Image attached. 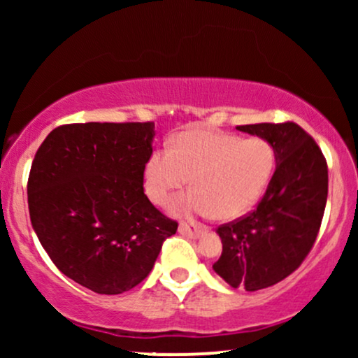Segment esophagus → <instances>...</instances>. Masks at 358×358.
I'll return each mask as SVG.
<instances>
[{"label": "esophagus", "mask_w": 358, "mask_h": 358, "mask_svg": "<svg viewBox=\"0 0 358 358\" xmlns=\"http://www.w3.org/2000/svg\"><path fill=\"white\" fill-rule=\"evenodd\" d=\"M178 231H180V234H183V236L192 237V239H199V237L203 236L208 229L205 227V225H200V224H180Z\"/></svg>", "instance_id": "obj_1"}]
</instances>
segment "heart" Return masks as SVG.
Wrapping results in <instances>:
<instances>
[{"label": "heart", "instance_id": "b5f03b06", "mask_svg": "<svg viewBox=\"0 0 358 358\" xmlns=\"http://www.w3.org/2000/svg\"><path fill=\"white\" fill-rule=\"evenodd\" d=\"M276 166V151L262 138H239L212 129H187L148 156L145 192L163 205L190 178L192 190L173 196L168 210L176 217L215 213L237 219L259 202Z\"/></svg>", "mask_w": 358, "mask_h": 358}]
</instances>
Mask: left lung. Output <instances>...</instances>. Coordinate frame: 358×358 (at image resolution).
Segmentation results:
<instances>
[{"mask_svg":"<svg viewBox=\"0 0 358 358\" xmlns=\"http://www.w3.org/2000/svg\"><path fill=\"white\" fill-rule=\"evenodd\" d=\"M276 151V170L256 210L217 229L222 256L213 271L232 287L257 291L299 268L313 248L328 195L327 159L294 122L237 126Z\"/></svg>","mask_w":358,"mask_h":358,"instance_id":"obj_1","label":"left lung"}]
</instances>
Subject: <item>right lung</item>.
I'll return each mask as SVG.
<instances>
[{
    "label": "right lung",
    "instance_id": "1",
    "mask_svg": "<svg viewBox=\"0 0 358 358\" xmlns=\"http://www.w3.org/2000/svg\"><path fill=\"white\" fill-rule=\"evenodd\" d=\"M153 138L155 122L65 124L31 163V227L53 264L94 293L138 286L178 229L143 188Z\"/></svg>",
    "mask_w": 358,
    "mask_h": 358
}]
</instances>
